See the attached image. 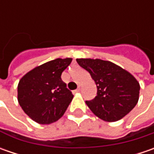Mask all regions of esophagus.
<instances>
[{
    "mask_svg": "<svg viewBox=\"0 0 154 154\" xmlns=\"http://www.w3.org/2000/svg\"><path fill=\"white\" fill-rule=\"evenodd\" d=\"M80 90H81V87H80V86H78V88H77L76 90H75V92H80Z\"/></svg>",
    "mask_w": 154,
    "mask_h": 154,
    "instance_id": "esophagus-1",
    "label": "esophagus"
}]
</instances>
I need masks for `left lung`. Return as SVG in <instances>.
Wrapping results in <instances>:
<instances>
[{"label": "left lung", "mask_w": 154, "mask_h": 154, "mask_svg": "<svg viewBox=\"0 0 154 154\" xmlns=\"http://www.w3.org/2000/svg\"><path fill=\"white\" fill-rule=\"evenodd\" d=\"M91 74L97 86V96L86 101L92 112L106 122L122 119L134 108L139 100L140 84L130 73L109 61L76 59Z\"/></svg>", "instance_id": "1"}]
</instances>
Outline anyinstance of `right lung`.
Listing matches in <instances>:
<instances>
[{
	"label": "right lung",
	"mask_w": 154,
	"mask_h": 154,
	"mask_svg": "<svg viewBox=\"0 0 154 154\" xmlns=\"http://www.w3.org/2000/svg\"><path fill=\"white\" fill-rule=\"evenodd\" d=\"M71 62V58H57L36 67L21 78L18 101L33 121L50 124L65 113L74 95L61 75Z\"/></svg>",
	"instance_id": "obj_1"
}]
</instances>
